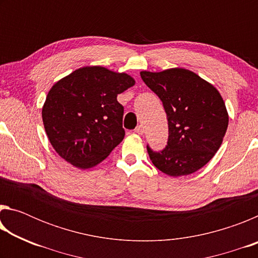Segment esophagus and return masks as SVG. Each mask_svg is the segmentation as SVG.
I'll list each match as a JSON object with an SVG mask.
<instances>
[{"mask_svg":"<svg viewBox=\"0 0 258 258\" xmlns=\"http://www.w3.org/2000/svg\"><path fill=\"white\" fill-rule=\"evenodd\" d=\"M134 132L137 133V134H140V135H142L143 133H145V127H143L142 125H139V126H137V128L134 130Z\"/></svg>","mask_w":258,"mask_h":258,"instance_id":"34e87169","label":"esophagus"}]
</instances>
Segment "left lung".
I'll return each instance as SVG.
<instances>
[{"instance_id":"obj_1","label":"left lung","mask_w":258,"mask_h":258,"mask_svg":"<svg viewBox=\"0 0 258 258\" xmlns=\"http://www.w3.org/2000/svg\"><path fill=\"white\" fill-rule=\"evenodd\" d=\"M140 75L161 100L168 121L164 149L155 151L147 146L152 164L174 177L198 171L216 154L228 128L229 116L221 94L186 69Z\"/></svg>"}]
</instances>
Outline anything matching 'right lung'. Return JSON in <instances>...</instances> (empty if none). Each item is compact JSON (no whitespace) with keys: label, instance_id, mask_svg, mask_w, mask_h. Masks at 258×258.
<instances>
[{"label":"right lung","instance_id":"add662e5","mask_svg":"<svg viewBox=\"0 0 258 258\" xmlns=\"http://www.w3.org/2000/svg\"><path fill=\"white\" fill-rule=\"evenodd\" d=\"M127 74L93 66L56 82L42 109L52 147L78 168L93 167L123 141L124 107L117 95L134 85Z\"/></svg>","mask_w":258,"mask_h":258}]
</instances>
